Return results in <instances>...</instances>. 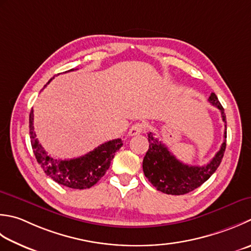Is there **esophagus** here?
Listing matches in <instances>:
<instances>
[{
  "label": "esophagus",
  "instance_id": "34e87169",
  "mask_svg": "<svg viewBox=\"0 0 251 251\" xmlns=\"http://www.w3.org/2000/svg\"><path fill=\"white\" fill-rule=\"evenodd\" d=\"M144 129H145V125L142 124V123H136V124L132 125L130 128H129L128 135L129 136L139 135V134H141L142 131H144Z\"/></svg>",
  "mask_w": 251,
  "mask_h": 251
}]
</instances>
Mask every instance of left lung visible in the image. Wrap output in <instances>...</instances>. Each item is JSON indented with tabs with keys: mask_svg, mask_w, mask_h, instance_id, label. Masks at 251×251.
I'll return each instance as SVG.
<instances>
[{
	"mask_svg": "<svg viewBox=\"0 0 251 251\" xmlns=\"http://www.w3.org/2000/svg\"><path fill=\"white\" fill-rule=\"evenodd\" d=\"M208 101L221 111L225 131L222 146L207 165L193 166L181 163L171 153L168 147L154 138L152 132L148 134L149 149L142 161V170L150 183L162 193L168 195L190 193L208 180L219 168L226 148V116L215 93H211Z\"/></svg>",
	"mask_w": 251,
	"mask_h": 251,
	"instance_id": "left-lung-1",
	"label": "left lung"
}]
</instances>
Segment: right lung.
Returning <instances> with one entry per match:
<instances>
[{"instance_id": "add662e5", "label": "right lung", "mask_w": 251, "mask_h": 251, "mask_svg": "<svg viewBox=\"0 0 251 251\" xmlns=\"http://www.w3.org/2000/svg\"><path fill=\"white\" fill-rule=\"evenodd\" d=\"M72 71L75 70L72 68L67 72ZM29 135L33 153L44 173L57 184L73 189H87L96 185L109 170L115 152L123 146L122 139H113L100 145L95 150L79 158L71 160L54 159L47 153L37 138L33 129L32 110L29 114Z\"/></svg>"}]
</instances>
